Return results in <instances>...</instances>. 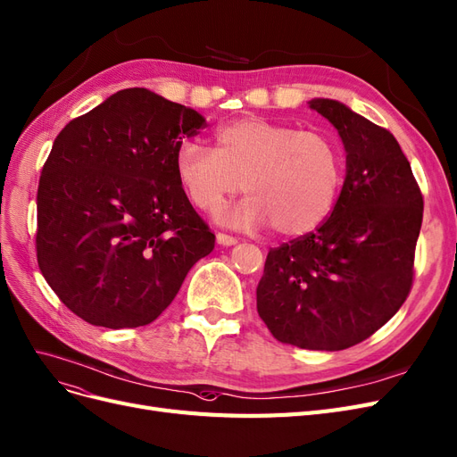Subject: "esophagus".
Returning <instances> with one entry per match:
<instances>
[{
  "label": "esophagus",
  "mask_w": 457,
  "mask_h": 457,
  "mask_svg": "<svg viewBox=\"0 0 457 457\" xmlns=\"http://www.w3.org/2000/svg\"><path fill=\"white\" fill-rule=\"evenodd\" d=\"M215 238H217L219 245H234L236 242H238L234 238V236H228V234H223V232H217Z\"/></svg>",
  "instance_id": "esophagus-1"
}]
</instances>
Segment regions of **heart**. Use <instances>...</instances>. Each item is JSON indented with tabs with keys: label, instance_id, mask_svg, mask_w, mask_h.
<instances>
[{
	"label": "heart",
	"instance_id": "1",
	"mask_svg": "<svg viewBox=\"0 0 457 457\" xmlns=\"http://www.w3.org/2000/svg\"><path fill=\"white\" fill-rule=\"evenodd\" d=\"M176 178L202 212H215L240 191L249 195L221 213L236 228L272 225L303 236L333 212L344 181V156L333 137L262 117H244L215 134V149L185 141L174 156ZM243 185H239V181Z\"/></svg>",
	"mask_w": 457,
	"mask_h": 457
}]
</instances>
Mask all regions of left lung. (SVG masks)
I'll return each mask as SVG.
<instances>
[{"label": "left lung", "instance_id": "8db88e82", "mask_svg": "<svg viewBox=\"0 0 457 457\" xmlns=\"http://www.w3.org/2000/svg\"><path fill=\"white\" fill-rule=\"evenodd\" d=\"M308 104L342 137L345 179L316 230L269 251L257 312L283 344L338 352L374 335L411 293L423 196L389 130L337 100Z\"/></svg>", "mask_w": 457, "mask_h": 457}]
</instances>
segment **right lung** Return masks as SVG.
Segmentation results:
<instances>
[{"label":"right lung","mask_w":457,"mask_h":457,"mask_svg":"<svg viewBox=\"0 0 457 457\" xmlns=\"http://www.w3.org/2000/svg\"><path fill=\"white\" fill-rule=\"evenodd\" d=\"M195 109L124 88L56 136L37 188L43 278L90 325H149L215 234L181 188L174 156L204 127Z\"/></svg>","instance_id":"add662e5"}]
</instances>
